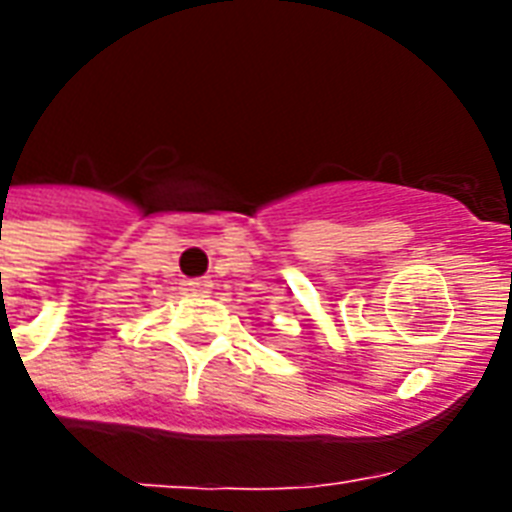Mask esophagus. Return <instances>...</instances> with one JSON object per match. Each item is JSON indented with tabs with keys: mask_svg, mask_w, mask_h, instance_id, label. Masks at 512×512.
Masks as SVG:
<instances>
[{
	"mask_svg": "<svg viewBox=\"0 0 512 512\" xmlns=\"http://www.w3.org/2000/svg\"><path fill=\"white\" fill-rule=\"evenodd\" d=\"M185 292H191V295H209V292H212V281L209 279L185 281Z\"/></svg>",
	"mask_w": 512,
	"mask_h": 512,
	"instance_id": "esophagus-1",
	"label": "esophagus"
}]
</instances>
